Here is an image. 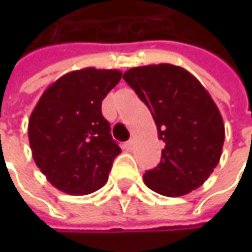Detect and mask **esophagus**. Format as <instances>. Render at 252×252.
Here are the masks:
<instances>
[{"instance_id":"obj_1","label":"esophagus","mask_w":252,"mask_h":252,"mask_svg":"<svg viewBox=\"0 0 252 252\" xmlns=\"http://www.w3.org/2000/svg\"><path fill=\"white\" fill-rule=\"evenodd\" d=\"M133 147H134V140H129L125 143V150L131 151L133 150Z\"/></svg>"}]
</instances>
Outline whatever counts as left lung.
Masks as SVG:
<instances>
[{
	"instance_id": "obj_1",
	"label": "left lung",
	"mask_w": 252,
	"mask_h": 252,
	"mask_svg": "<svg viewBox=\"0 0 252 252\" xmlns=\"http://www.w3.org/2000/svg\"><path fill=\"white\" fill-rule=\"evenodd\" d=\"M123 80L149 106L165 143L144 184L169 198L198 189L216 168L224 143L223 118L210 94L185 68L167 63L133 67Z\"/></svg>"
}]
</instances>
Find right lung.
Wrapping results in <instances>:
<instances>
[{"instance_id":"add662e5","label":"right lung","mask_w":252,"mask_h":252,"mask_svg":"<svg viewBox=\"0 0 252 252\" xmlns=\"http://www.w3.org/2000/svg\"><path fill=\"white\" fill-rule=\"evenodd\" d=\"M121 78L119 70L94 67L64 74L47 87L31 113L32 157L64 193L88 195L108 181L121 147L112 139L101 105Z\"/></svg>"}]
</instances>
